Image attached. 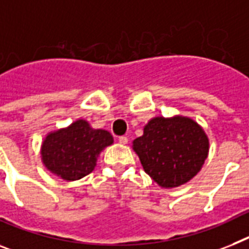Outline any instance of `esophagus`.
<instances>
[{
  "label": "esophagus",
  "instance_id": "obj_1",
  "mask_svg": "<svg viewBox=\"0 0 249 249\" xmlns=\"http://www.w3.org/2000/svg\"><path fill=\"white\" fill-rule=\"evenodd\" d=\"M119 143L120 144L128 143V137H125V135H121V137H119Z\"/></svg>",
  "mask_w": 249,
  "mask_h": 249
}]
</instances>
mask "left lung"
I'll return each instance as SVG.
<instances>
[{
  "instance_id": "8db88e82",
  "label": "left lung",
  "mask_w": 249,
  "mask_h": 249,
  "mask_svg": "<svg viewBox=\"0 0 249 249\" xmlns=\"http://www.w3.org/2000/svg\"><path fill=\"white\" fill-rule=\"evenodd\" d=\"M133 144L145 173L162 187H177L190 181L209 152L204 130L182 116L152 119Z\"/></svg>"
}]
</instances>
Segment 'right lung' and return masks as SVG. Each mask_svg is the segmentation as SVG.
Here are the masks:
<instances>
[{
  "mask_svg": "<svg viewBox=\"0 0 249 249\" xmlns=\"http://www.w3.org/2000/svg\"><path fill=\"white\" fill-rule=\"evenodd\" d=\"M112 144L111 134L92 129L85 120L50 133L43 143L41 156L49 171L67 181L87 176L96 166V157Z\"/></svg>",
  "mask_w": 249,
  "mask_h": 249,
  "instance_id": "obj_1",
  "label": "right lung"
}]
</instances>
